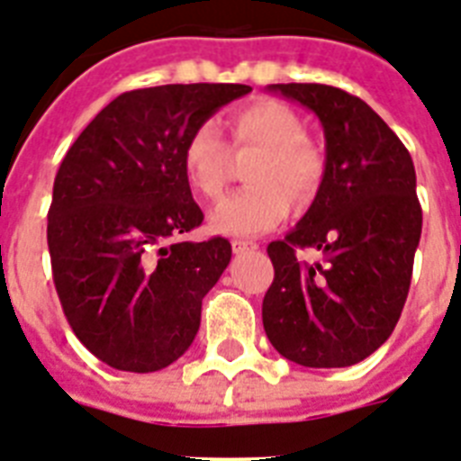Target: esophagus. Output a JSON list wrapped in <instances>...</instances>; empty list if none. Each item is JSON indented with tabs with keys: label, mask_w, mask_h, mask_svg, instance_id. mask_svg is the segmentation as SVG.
<instances>
[{
	"label": "esophagus",
	"mask_w": 461,
	"mask_h": 461,
	"mask_svg": "<svg viewBox=\"0 0 461 461\" xmlns=\"http://www.w3.org/2000/svg\"><path fill=\"white\" fill-rule=\"evenodd\" d=\"M231 250H234V253H237V255L253 253V250H258V243L241 241V239H237V241H231Z\"/></svg>",
	"instance_id": "1"
}]
</instances>
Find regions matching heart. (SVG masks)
<instances>
[{
	"label": "heart",
	"mask_w": 461,
	"mask_h": 461,
	"mask_svg": "<svg viewBox=\"0 0 461 461\" xmlns=\"http://www.w3.org/2000/svg\"><path fill=\"white\" fill-rule=\"evenodd\" d=\"M234 147H260L249 171L253 187L227 196L211 211L208 224L224 237H258L288 215L290 199L309 203L323 180V154L304 138V122L278 100H255L230 119ZM189 185L218 199L230 180V147L212 123H199L183 147ZM291 196L288 197L287 194Z\"/></svg>",
	"instance_id": "1"
}]
</instances>
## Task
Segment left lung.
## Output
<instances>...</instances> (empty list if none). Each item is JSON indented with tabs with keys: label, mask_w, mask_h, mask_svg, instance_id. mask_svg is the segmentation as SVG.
Masks as SVG:
<instances>
[{
	"label": "left lung",
	"mask_w": 461,
	"mask_h": 461,
	"mask_svg": "<svg viewBox=\"0 0 461 461\" xmlns=\"http://www.w3.org/2000/svg\"><path fill=\"white\" fill-rule=\"evenodd\" d=\"M319 117L326 168L304 218L272 241L274 281L262 303L269 342L304 368H347L396 328L421 237L415 166L377 112L326 84H272ZM297 248L324 265L304 266Z\"/></svg>",
	"instance_id": "8db88e82"
}]
</instances>
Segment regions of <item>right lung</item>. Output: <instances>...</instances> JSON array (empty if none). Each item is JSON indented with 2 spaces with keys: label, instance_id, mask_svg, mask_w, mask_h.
I'll use <instances>...</instances> for the list:
<instances>
[{
  "label": "right lung",
  "instance_id": "right-lung-1",
  "mask_svg": "<svg viewBox=\"0 0 461 461\" xmlns=\"http://www.w3.org/2000/svg\"><path fill=\"white\" fill-rule=\"evenodd\" d=\"M253 88L168 84L122 93L69 147L53 183V284L79 342L126 373H154L194 342L227 239L183 241L203 212L183 168L189 133Z\"/></svg>",
  "mask_w": 461,
  "mask_h": 461
}]
</instances>
